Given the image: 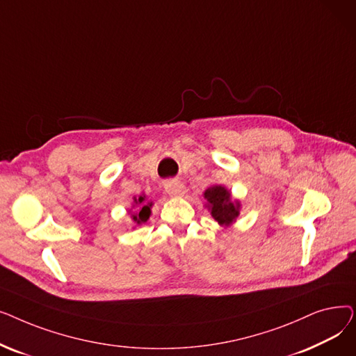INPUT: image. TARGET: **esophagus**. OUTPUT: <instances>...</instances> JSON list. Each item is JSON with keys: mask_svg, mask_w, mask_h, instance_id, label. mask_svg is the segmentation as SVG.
Returning a JSON list of instances; mask_svg holds the SVG:
<instances>
[{"mask_svg": "<svg viewBox=\"0 0 356 356\" xmlns=\"http://www.w3.org/2000/svg\"><path fill=\"white\" fill-rule=\"evenodd\" d=\"M164 189L170 196H181L186 188L180 180H167L164 183Z\"/></svg>", "mask_w": 356, "mask_h": 356, "instance_id": "34e87169", "label": "esophagus"}]
</instances>
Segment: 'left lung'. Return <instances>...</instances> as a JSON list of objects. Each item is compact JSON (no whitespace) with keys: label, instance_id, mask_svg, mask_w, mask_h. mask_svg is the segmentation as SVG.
<instances>
[{"label":"left lung","instance_id":"8db88e82","mask_svg":"<svg viewBox=\"0 0 356 356\" xmlns=\"http://www.w3.org/2000/svg\"><path fill=\"white\" fill-rule=\"evenodd\" d=\"M209 202V209L219 225H229L239 215V203L231 202V193L222 186H212L204 192Z\"/></svg>","mask_w":356,"mask_h":356}]
</instances>
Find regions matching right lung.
Wrapping results in <instances>:
<instances>
[{"mask_svg":"<svg viewBox=\"0 0 356 356\" xmlns=\"http://www.w3.org/2000/svg\"><path fill=\"white\" fill-rule=\"evenodd\" d=\"M136 203L140 204V212L133 215V219L137 223L147 222V219L149 218V213H152V211H149V208H152V203H145V196H140L138 199H136Z\"/></svg>","mask_w":356,"mask_h":356,"instance_id":"add662e5","label":"right lung"}]
</instances>
